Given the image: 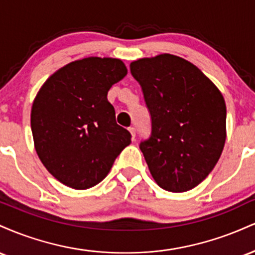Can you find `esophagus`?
I'll return each mask as SVG.
<instances>
[{
    "instance_id": "1",
    "label": "esophagus",
    "mask_w": 255,
    "mask_h": 255,
    "mask_svg": "<svg viewBox=\"0 0 255 255\" xmlns=\"http://www.w3.org/2000/svg\"><path fill=\"white\" fill-rule=\"evenodd\" d=\"M128 130L130 131V134H131V139L134 140V137H135V134H136L135 128H134V127H129V128H128Z\"/></svg>"
}]
</instances>
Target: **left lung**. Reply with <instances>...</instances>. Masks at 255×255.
Listing matches in <instances>:
<instances>
[{"label": "left lung", "instance_id": "8db88e82", "mask_svg": "<svg viewBox=\"0 0 255 255\" xmlns=\"http://www.w3.org/2000/svg\"><path fill=\"white\" fill-rule=\"evenodd\" d=\"M151 115L140 141L152 177L163 189L187 192L209 176L225 142L227 108L221 91L198 67L162 54L130 63Z\"/></svg>", "mask_w": 255, "mask_h": 255}]
</instances>
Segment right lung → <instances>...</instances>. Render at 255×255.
I'll return each instance as SVG.
<instances>
[{
	"instance_id": "obj_1",
	"label": "right lung",
	"mask_w": 255,
	"mask_h": 255,
	"mask_svg": "<svg viewBox=\"0 0 255 255\" xmlns=\"http://www.w3.org/2000/svg\"><path fill=\"white\" fill-rule=\"evenodd\" d=\"M127 74L118 58L87 57L44 83L31 110L37 154L61 183L87 189L104 180L130 133L116 124L108 91Z\"/></svg>"
}]
</instances>
